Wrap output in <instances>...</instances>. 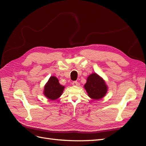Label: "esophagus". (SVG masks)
I'll return each mask as SVG.
<instances>
[{"instance_id": "obj_1", "label": "esophagus", "mask_w": 146, "mask_h": 146, "mask_svg": "<svg viewBox=\"0 0 146 146\" xmlns=\"http://www.w3.org/2000/svg\"><path fill=\"white\" fill-rule=\"evenodd\" d=\"M72 85L73 86H78L80 85V84H79V83L77 81H74L72 82Z\"/></svg>"}]
</instances>
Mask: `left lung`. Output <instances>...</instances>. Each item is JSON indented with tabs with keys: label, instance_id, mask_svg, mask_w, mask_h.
Listing matches in <instances>:
<instances>
[{
	"label": "left lung",
	"instance_id": "obj_1",
	"mask_svg": "<svg viewBox=\"0 0 146 146\" xmlns=\"http://www.w3.org/2000/svg\"><path fill=\"white\" fill-rule=\"evenodd\" d=\"M84 88L88 96L96 100L103 98L108 89L105 80L96 72L90 74L88 77Z\"/></svg>",
	"mask_w": 146,
	"mask_h": 146
}]
</instances>
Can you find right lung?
Returning a JSON list of instances; mask_svg holds the SVG:
<instances>
[{"label":"right lung","instance_id":"1","mask_svg":"<svg viewBox=\"0 0 146 146\" xmlns=\"http://www.w3.org/2000/svg\"><path fill=\"white\" fill-rule=\"evenodd\" d=\"M64 89V86L60 85L58 79L55 76H51L44 88L43 94L48 99L55 100L61 96Z\"/></svg>","mask_w":146,"mask_h":146}]
</instances>
